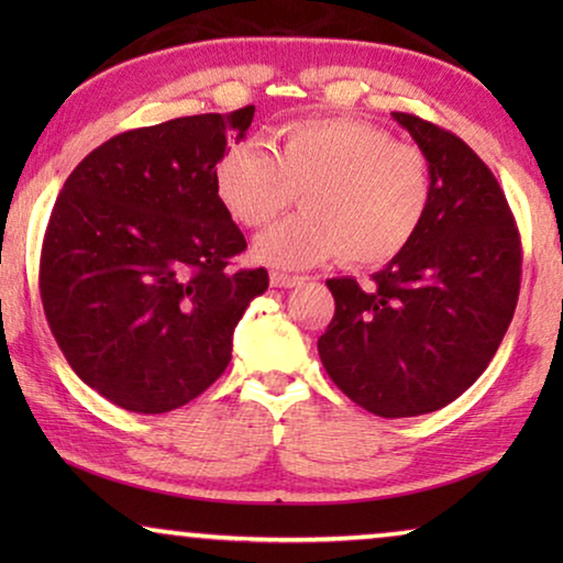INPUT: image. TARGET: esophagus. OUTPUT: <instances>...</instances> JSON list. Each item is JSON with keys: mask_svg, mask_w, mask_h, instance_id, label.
Instances as JSON below:
<instances>
[{"mask_svg": "<svg viewBox=\"0 0 563 563\" xmlns=\"http://www.w3.org/2000/svg\"><path fill=\"white\" fill-rule=\"evenodd\" d=\"M305 282H307L305 276H291V274L272 272V287H276V289H291V287H302Z\"/></svg>", "mask_w": 563, "mask_h": 563, "instance_id": "1", "label": "esophagus"}]
</instances>
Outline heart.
I'll return each instance as SVG.
<instances>
[{"instance_id":"b5f03b06","label":"heart","mask_w":563,"mask_h":563,"mask_svg":"<svg viewBox=\"0 0 563 563\" xmlns=\"http://www.w3.org/2000/svg\"><path fill=\"white\" fill-rule=\"evenodd\" d=\"M220 205L243 228H264L299 195L305 210L268 228L253 258L307 268L343 256L351 266L395 261L426 220L430 168L418 145L353 118L284 125L274 153L235 143L214 166Z\"/></svg>"}]
</instances>
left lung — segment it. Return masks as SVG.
Listing matches in <instances>:
<instances>
[{
    "label": "left lung",
    "instance_id": "8db88e82",
    "mask_svg": "<svg viewBox=\"0 0 563 563\" xmlns=\"http://www.w3.org/2000/svg\"><path fill=\"white\" fill-rule=\"evenodd\" d=\"M426 153L430 205L412 243L368 287L328 279L318 351L335 387L379 418L453 402L489 366L520 291V238L495 174L449 130L391 112Z\"/></svg>",
    "mask_w": 563,
    "mask_h": 563
}]
</instances>
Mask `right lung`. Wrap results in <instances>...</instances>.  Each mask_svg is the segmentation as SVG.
Returning a JSON list of instances; mask_svg holds the SVG:
<instances>
[{
	"label": "right lung",
	"instance_id": "1",
	"mask_svg": "<svg viewBox=\"0 0 563 563\" xmlns=\"http://www.w3.org/2000/svg\"><path fill=\"white\" fill-rule=\"evenodd\" d=\"M256 107L128 130L74 168L53 205L41 299L76 376L122 410L161 415L230 364L233 330L268 289L220 205L214 166Z\"/></svg>",
	"mask_w": 563,
	"mask_h": 563
}]
</instances>
